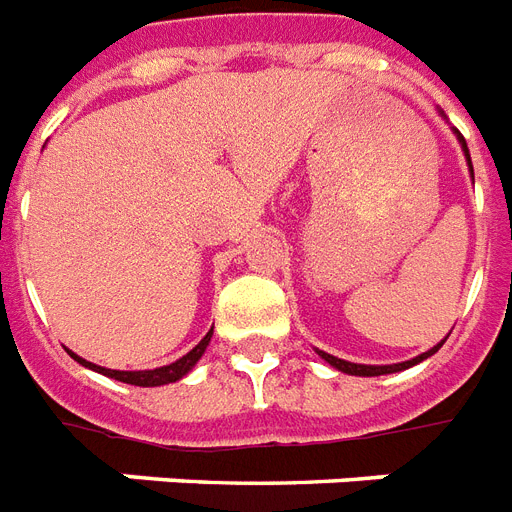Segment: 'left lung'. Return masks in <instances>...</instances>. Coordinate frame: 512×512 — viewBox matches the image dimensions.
<instances>
[{
	"label": "left lung",
	"mask_w": 512,
	"mask_h": 512,
	"mask_svg": "<svg viewBox=\"0 0 512 512\" xmlns=\"http://www.w3.org/2000/svg\"><path fill=\"white\" fill-rule=\"evenodd\" d=\"M441 116H444V113H441ZM452 132L457 134V142H460V147H463L465 161H468V169H470V174H473V163H470V153H468V145H465V140H463V134L457 132V129H452ZM444 341H447V338H444ZM441 343H436L433 349L423 351V354H418V357L407 359V362H396V365H357V362H346V359H338V357H333V354H327V351H320V349H317V354H320L327 365L335 367L338 372H346V375H359V378H375V375H391V372H402V370H410V367L420 365L423 359L433 357V354L441 349Z\"/></svg>",
	"instance_id": "obj_1"
}]
</instances>
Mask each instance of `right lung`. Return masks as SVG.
Masks as SVG:
<instances>
[{"mask_svg": "<svg viewBox=\"0 0 512 512\" xmlns=\"http://www.w3.org/2000/svg\"><path fill=\"white\" fill-rule=\"evenodd\" d=\"M211 335H214V327H211V330H208V333L200 338V343L195 346V349L187 351L185 357H179L177 362H171V365L155 367V370H108V367H100V365H94V362H87V359L79 357V354H73V351H68V354H71V357L76 359L81 367H89V370L100 372V375H108V378L121 380V383H129V386L155 388V386H166V383H177V380L185 378L187 372L198 365V359L203 357V351H206V346L211 343Z\"/></svg>", "mask_w": 512, "mask_h": 512, "instance_id": "obj_1", "label": "right lung"}]
</instances>
